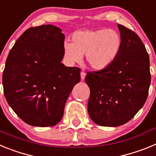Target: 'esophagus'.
I'll list each match as a JSON object with an SVG mask.
<instances>
[{
	"mask_svg": "<svg viewBox=\"0 0 156 156\" xmlns=\"http://www.w3.org/2000/svg\"><path fill=\"white\" fill-rule=\"evenodd\" d=\"M85 76H86V73H85L84 72H81L80 73V78L82 80L85 79Z\"/></svg>",
	"mask_w": 156,
	"mask_h": 156,
	"instance_id": "obj_1",
	"label": "esophagus"
}]
</instances>
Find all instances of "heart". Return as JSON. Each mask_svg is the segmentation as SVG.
Here are the masks:
<instances>
[{"instance_id":"heart-1","label":"heart","mask_w":156,"mask_h":156,"mask_svg":"<svg viewBox=\"0 0 156 156\" xmlns=\"http://www.w3.org/2000/svg\"><path fill=\"white\" fill-rule=\"evenodd\" d=\"M122 45V37L116 30H86L74 33L72 43H64L63 51L70 64L81 62L85 55L88 66L95 71H101L115 61Z\"/></svg>"}]
</instances>
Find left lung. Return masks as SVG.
Returning a JSON list of instances; mask_svg holds the SVG:
<instances>
[{"label": "left lung", "mask_w": 156, "mask_h": 156, "mask_svg": "<svg viewBox=\"0 0 156 156\" xmlns=\"http://www.w3.org/2000/svg\"><path fill=\"white\" fill-rule=\"evenodd\" d=\"M117 27L122 39L119 56L107 69L87 73L85 77L90 90L88 114L102 126H119L130 120L144 105L151 83L144 44L134 32Z\"/></svg>", "instance_id": "obj_1"}]
</instances>
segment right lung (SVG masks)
<instances>
[{
	"label": "right lung",
	"mask_w": 156,
	"mask_h": 156,
	"mask_svg": "<svg viewBox=\"0 0 156 156\" xmlns=\"http://www.w3.org/2000/svg\"><path fill=\"white\" fill-rule=\"evenodd\" d=\"M53 25L25 31L7 58L3 72L8 105L27 124L51 126L60 122L80 69L62 63L65 35Z\"/></svg>",
	"instance_id": "right-lung-1"
}]
</instances>
